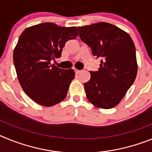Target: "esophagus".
<instances>
[{
  "mask_svg": "<svg viewBox=\"0 0 152 152\" xmlns=\"http://www.w3.org/2000/svg\"><path fill=\"white\" fill-rule=\"evenodd\" d=\"M74 70H75V72L76 74H79L81 72V71H80V70H77V69H76V68H74Z\"/></svg>",
  "mask_w": 152,
  "mask_h": 152,
  "instance_id": "34e87169",
  "label": "esophagus"
}]
</instances>
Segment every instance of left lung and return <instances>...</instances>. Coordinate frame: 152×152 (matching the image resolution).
<instances>
[{
  "label": "left lung",
  "mask_w": 152,
  "mask_h": 152,
  "mask_svg": "<svg viewBox=\"0 0 152 152\" xmlns=\"http://www.w3.org/2000/svg\"><path fill=\"white\" fill-rule=\"evenodd\" d=\"M77 29L93 55L103 58L99 70L90 72L91 79L84 83L87 98L98 108L116 107L136 77L135 44L126 32L108 23L78 26Z\"/></svg>",
  "instance_id": "1"
}]
</instances>
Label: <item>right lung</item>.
Masks as SVG:
<instances>
[{
	"label": "right lung",
	"mask_w": 152,
	"mask_h": 152,
	"mask_svg": "<svg viewBox=\"0 0 152 152\" xmlns=\"http://www.w3.org/2000/svg\"><path fill=\"white\" fill-rule=\"evenodd\" d=\"M77 36L75 26L62 27L54 23L32 26L20 36L13 63L23 90L36 103L52 107L66 97L75 72L57 68L50 61L61 57L65 42Z\"/></svg>",
	"instance_id": "1"
}]
</instances>
